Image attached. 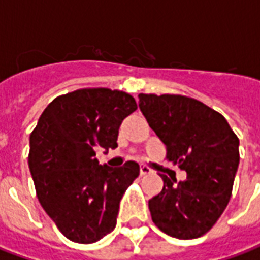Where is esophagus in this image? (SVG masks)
I'll return each mask as SVG.
<instances>
[{"instance_id": "1", "label": "esophagus", "mask_w": 260, "mask_h": 260, "mask_svg": "<svg viewBox=\"0 0 260 260\" xmlns=\"http://www.w3.org/2000/svg\"><path fill=\"white\" fill-rule=\"evenodd\" d=\"M139 171H141V175H146V174H150V173H153L152 170L149 169L147 166H141Z\"/></svg>"}]
</instances>
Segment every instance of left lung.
Listing matches in <instances>:
<instances>
[{"label":"left lung","mask_w":260,"mask_h":260,"mask_svg":"<svg viewBox=\"0 0 260 260\" xmlns=\"http://www.w3.org/2000/svg\"><path fill=\"white\" fill-rule=\"evenodd\" d=\"M139 108L167 160L186 171L180 182L160 174L163 189L149 201L153 223L174 238L202 237L229 205L240 141L221 114L191 97L141 93Z\"/></svg>","instance_id":"8db88e82"}]
</instances>
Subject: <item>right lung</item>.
Wrapping results in <instances>:
<instances>
[{"mask_svg": "<svg viewBox=\"0 0 260 260\" xmlns=\"http://www.w3.org/2000/svg\"><path fill=\"white\" fill-rule=\"evenodd\" d=\"M136 108L125 91L79 89L55 97L30 134L37 199L68 240L93 244L115 227L121 198L139 175V164L100 166L96 150L118 146L119 125Z\"/></svg>", "mask_w": 260, "mask_h": 260, "instance_id": "right-lung-1", "label": "right lung"}]
</instances>
